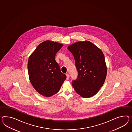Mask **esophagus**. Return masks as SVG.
<instances>
[{
    "label": "esophagus",
    "instance_id": "34e87169",
    "mask_svg": "<svg viewBox=\"0 0 132 132\" xmlns=\"http://www.w3.org/2000/svg\"><path fill=\"white\" fill-rule=\"evenodd\" d=\"M66 76H67V80H68L69 78V76L68 74H66Z\"/></svg>",
    "mask_w": 132,
    "mask_h": 132
}]
</instances>
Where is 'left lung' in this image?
I'll return each mask as SVG.
<instances>
[{
  "instance_id": "1",
  "label": "left lung",
  "mask_w": 132,
  "mask_h": 132,
  "mask_svg": "<svg viewBox=\"0 0 132 132\" xmlns=\"http://www.w3.org/2000/svg\"><path fill=\"white\" fill-rule=\"evenodd\" d=\"M74 57L78 78L72 85L82 97H91L98 93L105 82L107 68L102 50L88 41H79L69 45Z\"/></svg>"
}]
</instances>
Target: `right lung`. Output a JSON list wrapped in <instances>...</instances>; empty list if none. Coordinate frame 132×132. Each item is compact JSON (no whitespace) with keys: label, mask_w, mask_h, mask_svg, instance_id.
I'll return each mask as SVG.
<instances>
[{"label":"right lung","mask_w":132,"mask_h":132,"mask_svg":"<svg viewBox=\"0 0 132 132\" xmlns=\"http://www.w3.org/2000/svg\"><path fill=\"white\" fill-rule=\"evenodd\" d=\"M63 44L47 40L39 44L30 54L28 70L31 84L40 94L50 97L59 91L65 80L55 56Z\"/></svg>","instance_id":"obj_1"}]
</instances>
